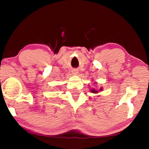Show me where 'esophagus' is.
<instances>
[{"instance_id": "1", "label": "esophagus", "mask_w": 149, "mask_h": 149, "mask_svg": "<svg viewBox=\"0 0 149 149\" xmlns=\"http://www.w3.org/2000/svg\"><path fill=\"white\" fill-rule=\"evenodd\" d=\"M72 73H73V74L76 75V74H78V72H77V70H72Z\"/></svg>"}]
</instances>
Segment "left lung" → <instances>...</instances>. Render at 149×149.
Returning <instances> with one entry per match:
<instances>
[{"mask_svg": "<svg viewBox=\"0 0 149 149\" xmlns=\"http://www.w3.org/2000/svg\"><path fill=\"white\" fill-rule=\"evenodd\" d=\"M91 92L92 93H97L98 91H96V90H95V89H93V90H91Z\"/></svg>", "mask_w": 149, "mask_h": 149, "instance_id": "1", "label": "left lung"}]
</instances>
